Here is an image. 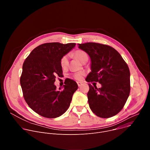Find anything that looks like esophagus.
Instances as JSON below:
<instances>
[{"label": "esophagus", "instance_id": "esophagus-1", "mask_svg": "<svg viewBox=\"0 0 150 150\" xmlns=\"http://www.w3.org/2000/svg\"><path fill=\"white\" fill-rule=\"evenodd\" d=\"M77 84H78V87H81V86L82 83H81V82H77Z\"/></svg>", "mask_w": 150, "mask_h": 150}]
</instances>
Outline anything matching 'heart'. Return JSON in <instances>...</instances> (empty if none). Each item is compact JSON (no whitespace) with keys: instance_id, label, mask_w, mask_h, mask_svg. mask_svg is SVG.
<instances>
[{"instance_id":"heart-1","label":"heart","mask_w":150,"mask_h":150,"mask_svg":"<svg viewBox=\"0 0 150 150\" xmlns=\"http://www.w3.org/2000/svg\"><path fill=\"white\" fill-rule=\"evenodd\" d=\"M74 56L82 63H83L85 60L88 59V55L87 53L82 50H78L74 52ZM69 63L68 55L66 54L62 56L60 60V64L62 68H67ZM83 73L82 72H77L73 75V78L76 80H80L82 79Z\"/></svg>"}]
</instances>
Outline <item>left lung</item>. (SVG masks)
<instances>
[{
	"instance_id": "obj_1",
	"label": "left lung",
	"mask_w": 150,
	"mask_h": 150,
	"mask_svg": "<svg viewBox=\"0 0 150 150\" xmlns=\"http://www.w3.org/2000/svg\"><path fill=\"white\" fill-rule=\"evenodd\" d=\"M78 47L87 53L91 60V72L85 80L101 84L97 88L88 83L91 110L102 118L115 116L123 108L130 93V71L127 63L117 50L108 45L90 42L78 44Z\"/></svg>"
}]
</instances>
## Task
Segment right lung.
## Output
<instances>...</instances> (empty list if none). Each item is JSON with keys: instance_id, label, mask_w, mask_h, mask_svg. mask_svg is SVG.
I'll return each mask as SVG.
<instances>
[{"instance_id": "right-lung-1", "label": "right lung", "mask_w": 150, "mask_h": 150, "mask_svg": "<svg viewBox=\"0 0 150 150\" xmlns=\"http://www.w3.org/2000/svg\"><path fill=\"white\" fill-rule=\"evenodd\" d=\"M75 45L57 42L42 44L30 53L23 63L20 83L24 98L30 108L41 116L56 118L69 108L78 87L76 82L68 79L61 91L57 90L54 83L56 76L63 73L61 57Z\"/></svg>"}]
</instances>
